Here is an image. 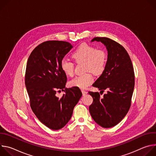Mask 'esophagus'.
<instances>
[{
	"mask_svg": "<svg viewBox=\"0 0 156 156\" xmlns=\"http://www.w3.org/2000/svg\"><path fill=\"white\" fill-rule=\"evenodd\" d=\"M81 92H82V94H83V96H84V95H86L87 94V91H86L84 90H81Z\"/></svg>",
	"mask_w": 156,
	"mask_h": 156,
	"instance_id": "esophagus-1",
	"label": "esophagus"
}]
</instances>
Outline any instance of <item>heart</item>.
<instances>
[{
	"label": "heart",
	"mask_w": 156,
	"mask_h": 156,
	"mask_svg": "<svg viewBox=\"0 0 156 156\" xmlns=\"http://www.w3.org/2000/svg\"><path fill=\"white\" fill-rule=\"evenodd\" d=\"M76 62H84V71L92 72L96 75L101 74L105 70L107 62L105 52L96 49L87 44H82L72 55ZM63 73L69 76L74 74V63L70 60L63 58L60 64ZM94 78L90 72H86L71 80L69 84L71 87L85 89L93 83Z\"/></svg>",
	"instance_id": "b5f03b06"
}]
</instances>
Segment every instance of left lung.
<instances>
[{
	"label": "left lung",
	"mask_w": 156,
	"mask_h": 156,
	"mask_svg": "<svg viewBox=\"0 0 156 156\" xmlns=\"http://www.w3.org/2000/svg\"><path fill=\"white\" fill-rule=\"evenodd\" d=\"M94 41L106 46L108 58L104 71L93 86L102 93L105 90L107 93L101 98L98 92L89 91L93 98L89 110L98 125L111 128L121 122L130 108L135 87L134 70L127 51L121 44L105 37H96L92 40Z\"/></svg>",
	"instance_id": "left-lung-1"
}]
</instances>
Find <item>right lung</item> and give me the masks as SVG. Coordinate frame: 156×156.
Segmentation results:
<instances>
[{"label":"right lung","instance_id":"right-lung-1","mask_svg":"<svg viewBox=\"0 0 156 156\" xmlns=\"http://www.w3.org/2000/svg\"><path fill=\"white\" fill-rule=\"evenodd\" d=\"M72 48L66 41L43 42L32 51L27 64L25 85L31 108L42 123L54 130L69 122L82 96L79 87H65L67 78L60 66ZM60 90L66 93L59 98L55 94Z\"/></svg>","mask_w":156,"mask_h":156}]
</instances>
